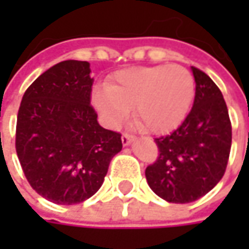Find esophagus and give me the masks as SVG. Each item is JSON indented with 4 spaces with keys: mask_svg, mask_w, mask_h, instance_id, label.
<instances>
[{
    "mask_svg": "<svg viewBox=\"0 0 249 249\" xmlns=\"http://www.w3.org/2000/svg\"><path fill=\"white\" fill-rule=\"evenodd\" d=\"M134 135H129V134H124L123 137H121V141H123V145H129L132 141H134Z\"/></svg>",
    "mask_w": 249,
    "mask_h": 249,
    "instance_id": "34e87169",
    "label": "esophagus"
}]
</instances>
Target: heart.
<instances>
[{"mask_svg": "<svg viewBox=\"0 0 249 249\" xmlns=\"http://www.w3.org/2000/svg\"><path fill=\"white\" fill-rule=\"evenodd\" d=\"M195 92V77L181 65L140 66L118 71L108 86H96L92 104L111 126L120 124L132 108L142 131L166 134L184 121Z\"/></svg>", "mask_w": 249, "mask_h": 249, "instance_id": "b5f03b06", "label": "heart"}]
</instances>
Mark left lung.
I'll return each mask as SVG.
<instances>
[{
  "mask_svg": "<svg viewBox=\"0 0 249 249\" xmlns=\"http://www.w3.org/2000/svg\"><path fill=\"white\" fill-rule=\"evenodd\" d=\"M196 82L193 108L181 125L156 138L159 159L145 169L151 190L172 203H190L222 178L232 142V126L222 92L205 72L192 68Z\"/></svg>",
  "mask_w": 249,
  "mask_h": 249,
  "instance_id": "left-lung-1",
  "label": "left lung"
}]
</instances>
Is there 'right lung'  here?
I'll return each mask as SVG.
<instances>
[{"mask_svg": "<svg viewBox=\"0 0 249 249\" xmlns=\"http://www.w3.org/2000/svg\"><path fill=\"white\" fill-rule=\"evenodd\" d=\"M92 85L88 62L65 60L38 76L21 99L16 131L20 164L30 186L57 205L93 196L123 150L121 134L98 124Z\"/></svg>", "mask_w": 249, "mask_h": 249, "instance_id": "1", "label": "right lung"}]
</instances>
